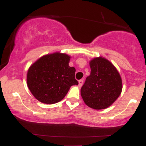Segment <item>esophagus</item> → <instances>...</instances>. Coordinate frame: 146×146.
Instances as JSON below:
<instances>
[{
	"label": "esophagus",
	"instance_id": "obj_1",
	"mask_svg": "<svg viewBox=\"0 0 146 146\" xmlns=\"http://www.w3.org/2000/svg\"><path fill=\"white\" fill-rule=\"evenodd\" d=\"M83 82H84V81H83L82 80H79V82H79V86L81 87L82 86Z\"/></svg>",
	"mask_w": 146,
	"mask_h": 146
}]
</instances>
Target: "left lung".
Instances as JSON below:
<instances>
[{"instance_id": "8db88e82", "label": "left lung", "mask_w": 146, "mask_h": 146, "mask_svg": "<svg viewBox=\"0 0 146 146\" xmlns=\"http://www.w3.org/2000/svg\"><path fill=\"white\" fill-rule=\"evenodd\" d=\"M90 74L81 88V96L90 108H107L119 97L122 80L115 66L103 57L95 58L89 62Z\"/></svg>"}]
</instances>
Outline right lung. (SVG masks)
<instances>
[{
  "label": "right lung",
  "mask_w": 146,
  "mask_h": 146,
  "mask_svg": "<svg viewBox=\"0 0 146 146\" xmlns=\"http://www.w3.org/2000/svg\"><path fill=\"white\" fill-rule=\"evenodd\" d=\"M71 56L60 52L47 54L29 68L27 83L31 93L39 102L53 104L61 101L75 80V68L68 66Z\"/></svg>",
  "instance_id": "add662e5"
}]
</instances>
